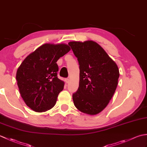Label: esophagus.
<instances>
[{
	"mask_svg": "<svg viewBox=\"0 0 147 147\" xmlns=\"http://www.w3.org/2000/svg\"><path fill=\"white\" fill-rule=\"evenodd\" d=\"M65 83H68L69 82V78H65Z\"/></svg>",
	"mask_w": 147,
	"mask_h": 147,
	"instance_id": "34e87169",
	"label": "esophagus"
}]
</instances>
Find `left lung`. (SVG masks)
<instances>
[{"mask_svg": "<svg viewBox=\"0 0 147 147\" xmlns=\"http://www.w3.org/2000/svg\"><path fill=\"white\" fill-rule=\"evenodd\" d=\"M68 45L80 65L79 87L73 94L74 104L83 113L97 114L106 107L117 88V65L95 42H71Z\"/></svg>", "mask_w": 147, "mask_h": 147, "instance_id": "8db88e82", "label": "left lung"}]
</instances>
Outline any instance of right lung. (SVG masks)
I'll return each mask as SVG.
<instances>
[{"label": "right lung", "instance_id": "right-lung-1", "mask_svg": "<svg viewBox=\"0 0 147 147\" xmlns=\"http://www.w3.org/2000/svg\"><path fill=\"white\" fill-rule=\"evenodd\" d=\"M69 51V47L63 43H45L28 55L18 69L20 94L33 111L45 112L55 105L64 85L57 77V61Z\"/></svg>", "mask_w": 147, "mask_h": 147}]
</instances>
